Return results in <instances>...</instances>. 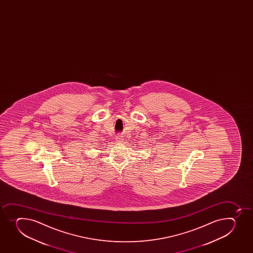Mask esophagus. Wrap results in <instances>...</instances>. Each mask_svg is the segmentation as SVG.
Here are the masks:
<instances>
[{"mask_svg": "<svg viewBox=\"0 0 253 253\" xmlns=\"http://www.w3.org/2000/svg\"><path fill=\"white\" fill-rule=\"evenodd\" d=\"M116 139H117V142H121V140H122V138H117Z\"/></svg>", "mask_w": 253, "mask_h": 253, "instance_id": "obj_1", "label": "esophagus"}]
</instances>
